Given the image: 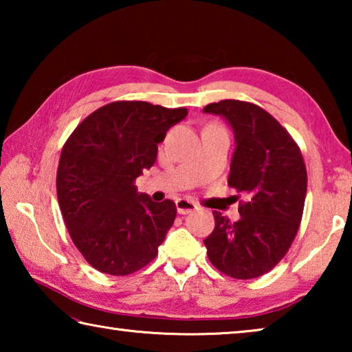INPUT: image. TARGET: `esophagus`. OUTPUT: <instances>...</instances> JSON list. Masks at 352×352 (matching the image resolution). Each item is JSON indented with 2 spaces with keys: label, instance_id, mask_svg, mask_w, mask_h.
I'll return each mask as SVG.
<instances>
[{
  "label": "esophagus",
  "instance_id": "1",
  "mask_svg": "<svg viewBox=\"0 0 352 352\" xmlns=\"http://www.w3.org/2000/svg\"><path fill=\"white\" fill-rule=\"evenodd\" d=\"M175 205H177L178 214H189V212H192V211H195L199 208L197 205L194 204V201L186 200V199H178L175 201Z\"/></svg>",
  "mask_w": 352,
  "mask_h": 352
}]
</instances>
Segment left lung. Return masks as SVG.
<instances>
[{"instance_id":"left-lung-1","label":"left lung","mask_w":352,"mask_h":352,"mask_svg":"<svg viewBox=\"0 0 352 352\" xmlns=\"http://www.w3.org/2000/svg\"><path fill=\"white\" fill-rule=\"evenodd\" d=\"M204 113L222 116L234 133L228 184L245 195L241 219L214 211L212 233L204 241L211 264L236 279L272 270L287 253L305 208L307 174L300 147L261 107L226 99Z\"/></svg>"}]
</instances>
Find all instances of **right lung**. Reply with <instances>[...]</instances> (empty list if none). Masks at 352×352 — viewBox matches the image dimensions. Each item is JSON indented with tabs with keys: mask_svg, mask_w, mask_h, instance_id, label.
<instances>
[{
	"mask_svg": "<svg viewBox=\"0 0 352 352\" xmlns=\"http://www.w3.org/2000/svg\"><path fill=\"white\" fill-rule=\"evenodd\" d=\"M188 109L119 100L98 109L65 142L57 199L74 245L94 269L126 276L158 254L177 208L152 201L135 180L151 169L166 132Z\"/></svg>",
	"mask_w": 352,
	"mask_h": 352,
	"instance_id": "1",
	"label": "right lung"
}]
</instances>
